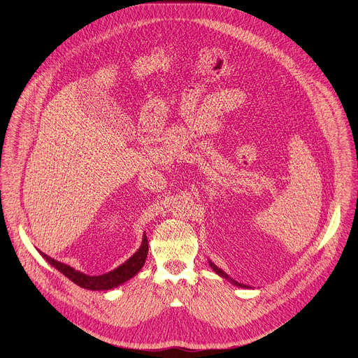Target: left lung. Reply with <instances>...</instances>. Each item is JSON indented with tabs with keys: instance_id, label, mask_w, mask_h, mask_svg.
Listing matches in <instances>:
<instances>
[{
	"instance_id": "1",
	"label": "left lung",
	"mask_w": 358,
	"mask_h": 358,
	"mask_svg": "<svg viewBox=\"0 0 358 358\" xmlns=\"http://www.w3.org/2000/svg\"><path fill=\"white\" fill-rule=\"evenodd\" d=\"M210 266H211V268H213V269H214V272H215V273H217V275H218V276H221V278H224V279H227V280H228V282H231V283H232V285H235V286H239V287H248V286H246V285H242V283H239V282H236V280H234V279H232V278H229V276H228V275H227V273H225V272H224V271H222V269H220V268H218V266H217V265H215V264H213V262H211V261H210Z\"/></svg>"
}]
</instances>
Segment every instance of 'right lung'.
<instances>
[{"label":"right lung","mask_w":358,"mask_h":358,"mask_svg":"<svg viewBox=\"0 0 358 358\" xmlns=\"http://www.w3.org/2000/svg\"><path fill=\"white\" fill-rule=\"evenodd\" d=\"M39 253L42 255L43 259H46V262L49 265H52L55 269H58L62 275H65L68 279H71L75 285H78L83 289H87V290H109V289H115V287L123 285L124 282H127L129 279H131L141 271V268L144 266L145 258H147V253H148V242H147V236L144 234L141 245L136 250L134 255H131V257L124 264H122L116 269H113L108 273H103V275H99V276L86 275L80 271L71 268L69 265L55 261L54 258L48 257V255H45L41 250H39Z\"/></svg>","instance_id":"1"}]
</instances>
